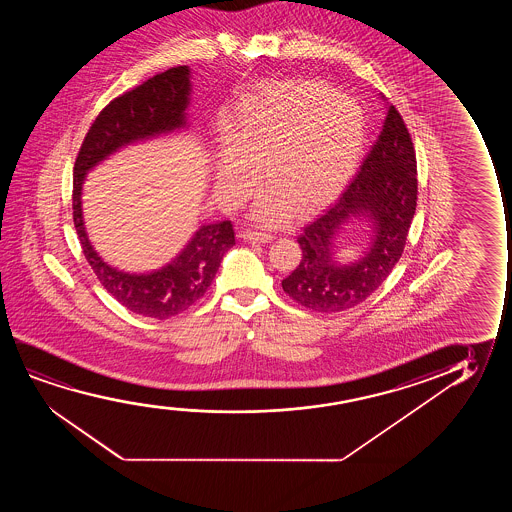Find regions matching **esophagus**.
Masks as SVG:
<instances>
[{
	"label": "esophagus",
	"mask_w": 512,
	"mask_h": 512,
	"mask_svg": "<svg viewBox=\"0 0 512 512\" xmlns=\"http://www.w3.org/2000/svg\"><path fill=\"white\" fill-rule=\"evenodd\" d=\"M239 238L245 239V241H252V243H269L273 239V234L243 229V231L239 232Z\"/></svg>",
	"instance_id": "obj_1"
}]
</instances>
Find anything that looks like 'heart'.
Wrapping results in <instances>:
<instances>
[{
    "mask_svg": "<svg viewBox=\"0 0 512 512\" xmlns=\"http://www.w3.org/2000/svg\"><path fill=\"white\" fill-rule=\"evenodd\" d=\"M365 122L355 103L315 82L267 85L243 101L218 152L220 196L238 204L262 178L269 189L255 217L274 224L287 213L322 203L357 166Z\"/></svg>",
    "mask_w": 512,
    "mask_h": 512,
    "instance_id": "b5f03b06",
    "label": "heart"
}]
</instances>
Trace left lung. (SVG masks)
Listing matches in <instances>:
<instances>
[{
  "label": "left lung",
  "instance_id": "8db88e82",
  "mask_svg": "<svg viewBox=\"0 0 512 512\" xmlns=\"http://www.w3.org/2000/svg\"><path fill=\"white\" fill-rule=\"evenodd\" d=\"M418 199L416 152L395 106L358 175L341 197L299 234V266L281 281L285 294L304 308L337 313L355 308L392 273L406 246ZM351 216L372 218L375 236L369 253L350 267L331 259L333 236Z\"/></svg>",
  "mask_w": 512,
  "mask_h": 512
}]
</instances>
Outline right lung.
I'll list each match as a JSON object with an SVG mask.
<instances>
[{"mask_svg":"<svg viewBox=\"0 0 512 512\" xmlns=\"http://www.w3.org/2000/svg\"><path fill=\"white\" fill-rule=\"evenodd\" d=\"M189 66H175L113 99L85 134L73 168V222L99 283L136 315L166 320L194 306L211 285L225 252L236 245L231 220L203 225L171 264L150 274L122 273L92 248L82 218V183L89 169L127 143L185 126Z\"/></svg>","mask_w":512,"mask_h":512,"instance_id":"obj_1","label":"right lung"}]
</instances>
